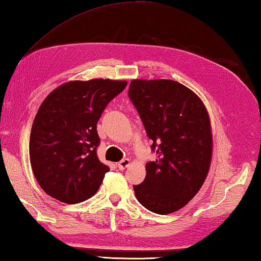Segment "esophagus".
<instances>
[{"label":"esophagus","mask_w":261,"mask_h":261,"mask_svg":"<svg viewBox=\"0 0 261 261\" xmlns=\"http://www.w3.org/2000/svg\"><path fill=\"white\" fill-rule=\"evenodd\" d=\"M130 164H131V161L129 159H124V160H122L121 162H118V169L124 170L125 168L129 167Z\"/></svg>","instance_id":"1"}]
</instances>
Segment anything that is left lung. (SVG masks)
I'll use <instances>...</instances> for the list:
<instances>
[{
    "mask_svg": "<svg viewBox=\"0 0 261 261\" xmlns=\"http://www.w3.org/2000/svg\"><path fill=\"white\" fill-rule=\"evenodd\" d=\"M127 94L158 155L146 164L144 181L134 186L137 200L158 215L176 212L196 195L209 172V114L198 96L172 80H132Z\"/></svg>",
    "mask_w": 261,
    "mask_h": 261,
    "instance_id": "obj_1",
    "label": "left lung"
}]
</instances>
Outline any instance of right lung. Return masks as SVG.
I'll list each match as a JSON object with an SVG mask.
<instances>
[{"instance_id":"add662e5","label":"right lung","mask_w":261,"mask_h":261,"mask_svg":"<svg viewBox=\"0 0 261 261\" xmlns=\"http://www.w3.org/2000/svg\"><path fill=\"white\" fill-rule=\"evenodd\" d=\"M126 81L94 79L56 88L37 111L30 139L31 165L43 191L68 204L88 200L110 168L97 156V123Z\"/></svg>"}]
</instances>
